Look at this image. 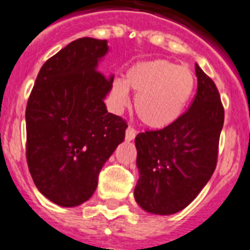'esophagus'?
Listing matches in <instances>:
<instances>
[{
	"label": "esophagus",
	"mask_w": 250,
	"mask_h": 250,
	"mask_svg": "<svg viewBox=\"0 0 250 250\" xmlns=\"http://www.w3.org/2000/svg\"><path fill=\"white\" fill-rule=\"evenodd\" d=\"M134 137H136V131H134L133 128L132 127H128L127 129H125V141H133Z\"/></svg>",
	"instance_id": "obj_1"
}]
</instances>
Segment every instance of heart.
Returning <instances> with one entry per match:
<instances>
[{"label":"heart","mask_w":250,"mask_h":250,"mask_svg":"<svg viewBox=\"0 0 250 250\" xmlns=\"http://www.w3.org/2000/svg\"><path fill=\"white\" fill-rule=\"evenodd\" d=\"M195 88V77L186 66L166 59L147 60L134 64L125 80L113 82L112 94L119 108L129 102V89L136 93L134 109L149 128L172 125L185 109Z\"/></svg>","instance_id":"heart-1"}]
</instances>
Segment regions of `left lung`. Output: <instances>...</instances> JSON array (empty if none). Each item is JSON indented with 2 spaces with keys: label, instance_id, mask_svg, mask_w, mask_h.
<instances>
[{
  "label": "left lung",
  "instance_id": "obj_1",
  "mask_svg": "<svg viewBox=\"0 0 250 250\" xmlns=\"http://www.w3.org/2000/svg\"><path fill=\"white\" fill-rule=\"evenodd\" d=\"M197 92L186 113L158 131L134 140L140 172L134 200L145 211H181L208 184L218 160L224 108L215 83L197 64Z\"/></svg>",
  "mask_w": 250,
  "mask_h": 250
}]
</instances>
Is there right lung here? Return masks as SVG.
I'll list each match as a JSON object with an SVG mask.
<instances>
[{
  "mask_svg": "<svg viewBox=\"0 0 250 250\" xmlns=\"http://www.w3.org/2000/svg\"><path fill=\"white\" fill-rule=\"evenodd\" d=\"M107 42L78 39L50 58L26 107L30 173L41 194L62 208L92 197L102 167L125 141L127 123L104 103L114 75L98 71Z\"/></svg>",
  "mask_w": 250,
  "mask_h": 250,
  "instance_id": "add662e5",
  "label": "right lung"
}]
</instances>
